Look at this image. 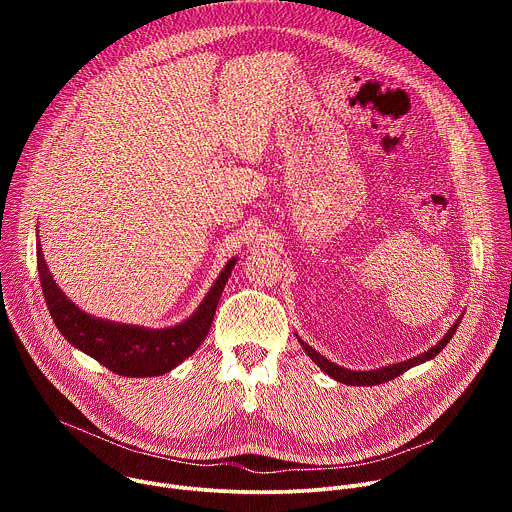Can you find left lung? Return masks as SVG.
<instances>
[{"instance_id": "obj_1", "label": "left lung", "mask_w": 512, "mask_h": 512, "mask_svg": "<svg viewBox=\"0 0 512 512\" xmlns=\"http://www.w3.org/2000/svg\"><path fill=\"white\" fill-rule=\"evenodd\" d=\"M460 320H462V316L454 322V326L446 332V336H444L440 342H437L435 346H431L429 350H425L423 354H417V356H413V358H409V360H403V362H397V364H389V367H381V369H375V371H350V369L338 367V364L330 362L326 356H322V354L316 352L310 344H306L300 336H298V340H300L302 348L306 350V354L318 364V367H320L328 377H332L334 381L344 383V385H350V387H356V385H358V387H373V385L387 383V381H391V379L403 375V373L409 371L411 367H417V364H421V362H425V360H431L433 356L440 354V352L444 350V346H446V344L452 340V336L456 334V330H458V326H460Z\"/></svg>"}]
</instances>
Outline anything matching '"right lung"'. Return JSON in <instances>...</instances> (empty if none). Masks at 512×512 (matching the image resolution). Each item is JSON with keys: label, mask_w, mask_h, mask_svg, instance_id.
I'll list each match as a JSON object with an SVG mask.
<instances>
[{"label": "right lung", "mask_w": 512, "mask_h": 512, "mask_svg": "<svg viewBox=\"0 0 512 512\" xmlns=\"http://www.w3.org/2000/svg\"><path fill=\"white\" fill-rule=\"evenodd\" d=\"M36 257L42 294L60 334L109 371L133 379L170 373L204 342L218 300H221L223 289L237 263V257H233L223 267L190 318L170 328H143L95 318L83 312L64 296V291L52 279L40 243H36Z\"/></svg>", "instance_id": "obj_1"}]
</instances>
